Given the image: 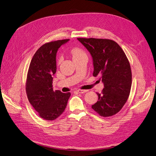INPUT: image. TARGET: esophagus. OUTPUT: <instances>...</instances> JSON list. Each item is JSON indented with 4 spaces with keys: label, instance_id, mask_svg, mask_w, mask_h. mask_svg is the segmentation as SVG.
<instances>
[{
    "label": "esophagus",
    "instance_id": "1",
    "mask_svg": "<svg viewBox=\"0 0 156 156\" xmlns=\"http://www.w3.org/2000/svg\"><path fill=\"white\" fill-rule=\"evenodd\" d=\"M77 91L78 93H84L88 91V90H80V89H79V90H77Z\"/></svg>",
    "mask_w": 156,
    "mask_h": 156
}]
</instances>
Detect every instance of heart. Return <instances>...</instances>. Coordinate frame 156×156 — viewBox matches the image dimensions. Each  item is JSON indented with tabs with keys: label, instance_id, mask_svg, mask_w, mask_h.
<instances>
[{
	"label": "heart",
	"instance_id": "1",
	"mask_svg": "<svg viewBox=\"0 0 156 156\" xmlns=\"http://www.w3.org/2000/svg\"><path fill=\"white\" fill-rule=\"evenodd\" d=\"M72 54L73 55V58L79 57V56H80V55H82L84 54L80 49L76 48H73L72 51Z\"/></svg>",
	"mask_w": 156,
	"mask_h": 156
}]
</instances>
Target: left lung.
Wrapping results in <instances>:
<instances>
[{
  "instance_id": "1",
  "label": "left lung",
  "mask_w": 156,
  "mask_h": 156,
  "mask_svg": "<svg viewBox=\"0 0 156 156\" xmlns=\"http://www.w3.org/2000/svg\"><path fill=\"white\" fill-rule=\"evenodd\" d=\"M90 53L93 76H101L104 83L102 93L92 109L104 117L116 114L127 101L132 84V73L126 54L113 40L77 38Z\"/></svg>"
}]
</instances>
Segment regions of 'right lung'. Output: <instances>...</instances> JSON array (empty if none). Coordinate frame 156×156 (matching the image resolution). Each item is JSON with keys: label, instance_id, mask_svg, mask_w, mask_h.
I'll return each instance as SVG.
<instances>
[{"label": "right lung", "instance_id": "1", "mask_svg": "<svg viewBox=\"0 0 156 156\" xmlns=\"http://www.w3.org/2000/svg\"><path fill=\"white\" fill-rule=\"evenodd\" d=\"M70 40L51 41L36 52L29 65L26 93L30 104L39 116L46 120H54L65 111L71 93L53 90V76L56 72L58 48Z\"/></svg>", "mask_w": 156, "mask_h": 156}]
</instances>
